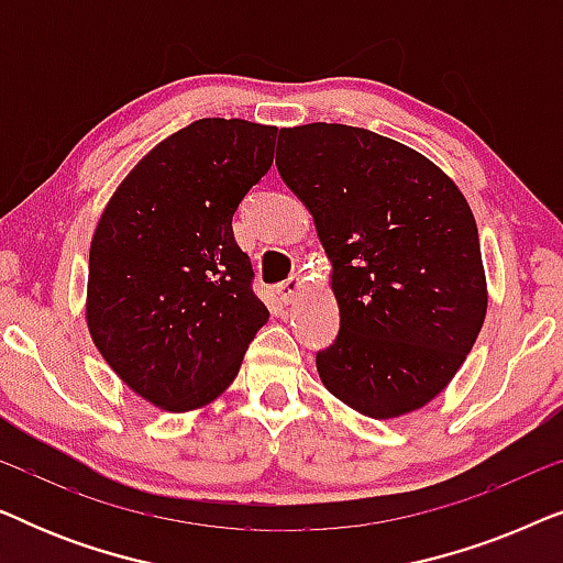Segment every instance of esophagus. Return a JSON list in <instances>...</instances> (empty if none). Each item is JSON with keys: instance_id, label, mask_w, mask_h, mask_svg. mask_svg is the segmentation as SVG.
<instances>
[{"instance_id": "34e87169", "label": "esophagus", "mask_w": 563, "mask_h": 563, "mask_svg": "<svg viewBox=\"0 0 563 563\" xmlns=\"http://www.w3.org/2000/svg\"><path fill=\"white\" fill-rule=\"evenodd\" d=\"M299 291H302V279H299V276H289L287 282H282L279 287H276V295H279L284 305L295 302V299L299 297Z\"/></svg>"}]
</instances>
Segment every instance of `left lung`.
<instances>
[{"mask_svg":"<svg viewBox=\"0 0 563 563\" xmlns=\"http://www.w3.org/2000/svg\"><path fill=\"white\" fill-rule=\"evenodd\" d=\"M282 179L310 210L341 310L314 364L374 420L449 387L487 314L479 233L461 189L422 153L351 125L284 128Z\"/></svg>","mask_w":563,"mask_h":563,"instance_id":"1","label":"left lung"}]
</instances>
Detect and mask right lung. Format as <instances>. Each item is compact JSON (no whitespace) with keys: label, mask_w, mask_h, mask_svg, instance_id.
Instances as JSON below:
<instances>
[{"label":"right lung","mask_w":563,"mask_h":563,"mask_svg":"<svg viewBox=\"0 0 563 563\" xmlns=\"http://www.w3.org/2000/svg\"><path fill=\"white\" fill-rule=\"evenodd\" d=\"M276 128L205 118L137 161L89 249L87 325L114 374L189 412L233 384L268 310L233 214L274 161Z\"/></svg>","instance_id":"right-lung-1"}]
</instances>
